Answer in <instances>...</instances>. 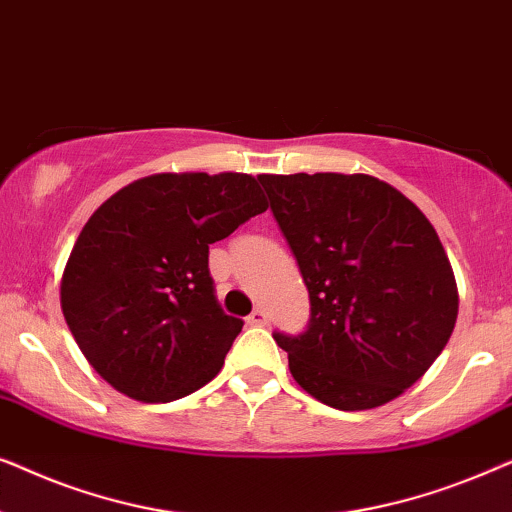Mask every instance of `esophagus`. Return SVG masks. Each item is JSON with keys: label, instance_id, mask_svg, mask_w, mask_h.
Listing matches in <instances>:
<instances>
[{"label": "esophagus", "instance_id": "esophagus-1", "mask_svg": "<svg viewBox=\"0 0 512 512\" xmlns=\"http://www.w3.org/2000/svg\"><path fill=\"white\" fill-rule=\"evenodd\" d=\"M268 312L265 310H254L249 314V319H247V324L249 326H268Z\"/></svg>", "mask_w": 512, "mask_h": 512}]
</instances>
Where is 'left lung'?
I'll return each instance as SVG.
<instances>
[{
    "instance_id": "left-lung-1",
    "label": "left lung",
    "mask_w": 512,
    "mask_h": 512,
    "mask_svg": "<svg viewBox=\"0 0 512 512\" xmlns=\"http://www.w3.org/2000/svg\"><path fill=\"white\" fill-rule=\"evenodd\" d=\"M310 291L303 335L275 333L312 398L370 410L410 389L457 324L459 291L436 228L370 174H261Z\"/></svg>"
}]
</instances>
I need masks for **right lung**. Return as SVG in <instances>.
Wrapping results in <instances>:
<instances>
[{
	"mask_svg": "<svg viewBox=\"0 0 512 512\" xmlns=\"http://www.w3.org/2000/svg\"><path fill=\"white\" fill-rule=\"evenodd\" d=\"M265 209L242 172L151 174L95 209L67 258L60 307L102 380L170 403L219 375L242 319L216 303L209 244Z\"/></svg>",
	"mask_w": 512,
	"mask_h": 512,
	"instance_id": "obj_1",
	"label": "right lung"
}]
</instances>
